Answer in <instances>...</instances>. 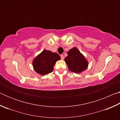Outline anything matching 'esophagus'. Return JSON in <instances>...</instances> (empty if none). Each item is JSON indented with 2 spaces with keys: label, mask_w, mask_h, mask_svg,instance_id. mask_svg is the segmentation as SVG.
<instances>
[{
  "label": "esophagus",
  "mask_w": 120,
  "mask_h": 120,
  "mask_svg": "<svg viewBox=\"0 0 120 120\" xmlns=\"http://www.w3.org/2000/svg\"><path fill=\"white\" fill-rule=\"evenodd\" d=\"M60 56H61V59L62 60H64V55H62V54H61V55Z\"/></svg>",
  "instance_id": "esophagus-1"
}]
</instances>
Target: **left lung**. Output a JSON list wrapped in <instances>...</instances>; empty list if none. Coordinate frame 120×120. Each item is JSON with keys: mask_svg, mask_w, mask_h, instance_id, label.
<instances>
[{"mask_svg": "<svg viewBox=\"0 0 120 120\" xmlns=\"http://www.w3.org/2000/svg\"><path fill=\"white\" fill-rule=\"evenodd\" d=\"M68 56L64 59L70 71L80 73L87 68L88 62L78 49L73 48L67 52Z\"/></svg>", "mask_w": 120, "mask_h": 120, "instance_id": "obj_1", "label": "left lung"}]
</instances>
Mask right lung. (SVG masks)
Masks as SVG:
<instances>
[{
  "label": "right lung",
  "mask_w": 120,
  "mask_h": 120,
  "mask_svg": "<svg viewBox=\"0 0 120 120\" xmlns=\"http://www.w3.org/2000/svg\"><path fill=\"white\" fill-rule=\"evenodd\" d=\"M60 59V56L56 53L44 50L33 60L32 64L38 74L46 75L53 71L54 64Z\"/></svg>",
  "instance_id": "obj_1"
}]
</instances>
